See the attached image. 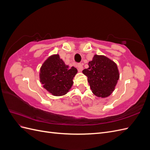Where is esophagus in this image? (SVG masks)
Instances as JSON below:
<instances>
[{"label": "esophagus", "mask_w": 150, "mask_h": 150, "mask_svg": "<svg viewBox=\"0 0 150 150\" xmlns=\"http://www.w3.org/2000/svg\"><path fill=\"white\" fill-rule=\"evenodd\" d=\"M77 67H78V71L79 72L82 71L83 70V64H78V66H77Z\"/></svg>", "instance_id": "obj_1"}]
</instances>
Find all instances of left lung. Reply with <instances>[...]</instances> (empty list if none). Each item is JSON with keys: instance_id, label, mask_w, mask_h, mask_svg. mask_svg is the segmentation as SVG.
I'll use <instances>...</instances> for the list:
<instances>
[{"instance_id": "left-lung-1", "label": "left lung", "mask_w": 150, "mask_h": 150, "mask_svg": "<svg viewBox=\"0 0 150 150\" xmlns=\"http://www.w3.org/2000/svg\"><path fill=\"white\" fill-rule=\"evenodd\" d=\"M88 65V69H84L83 73L88 77L93 93L101 98L110 96L120 78L116 63L105 56L95 54Z\"/></svg>"}]
</instances>
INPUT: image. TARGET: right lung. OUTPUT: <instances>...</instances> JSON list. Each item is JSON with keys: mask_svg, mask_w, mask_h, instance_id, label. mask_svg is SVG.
Segmentation results:
<instances>
[{"mask_svg": "<svg viewBox=\"0 0 150 150\" xmlns=\"http://www.w3.org/2000/svg\"><path fill=\"white\" fill-rule=\"evenodd\" d=\"M77 72L76 68L65 64L59 54H53L40 67V82L53 96H63L71 88Z\"/></svg>", "mask_w": 150, "mask_h": 150, "instance_id": "obj_1", "label": "right lung"}]
</instances>
